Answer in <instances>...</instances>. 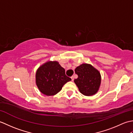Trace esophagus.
Returning a JSON list of instances; mask_svg holds the SVG:
<instances>
[{"instance_id":"1","label":"esophagus","mask_w":133,"mask_h":133,"mask_svg":"<svg viewBox=\"0 0 133 133\" xmlns=\"http://www.w3.org/2000/svg\"><path fill=\"white\" fill-rule=\"evenodd\" d=\"M71 78L72 81H74V76H72V77H71Z\"/></svg>"}]
</instances>
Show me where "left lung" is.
<instances>
[{
  "mask_svg": "<svg viewBox=\"0 0 133 133\" xmlns=\"http://www.w3.org/2000/svg\"><path fill=\"white\" fill-rule=\"evenodd\" d=\"M78 77L74 82L81 93L86 96H91L97 93L101 86L100 72L91 64L83 63L75 69Z\"/></svg>",
  "mask_w": 133,
  "mask_h": 133,
  "instance_id": "1",
  "label": "left lung"
}]
</instances>
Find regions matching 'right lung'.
<instances>
[{
  "label": "right lung",
  "instance_id": "obj_1",
  "mask_svg": "<svg viewBox=\"0 0 133 133\" xmlns=\"http://www.w3.org/2000/svg\"><path fill=\"white\" fill-rule=\"evenodd\" d=\"M71 81L65 74V70L57 61H47L36 70L35 82L39 91L52 96L61 91L64 84Z\"/></svg>",
  "mask_w": 133,
  "mask_h": 133
}]
</instances>
